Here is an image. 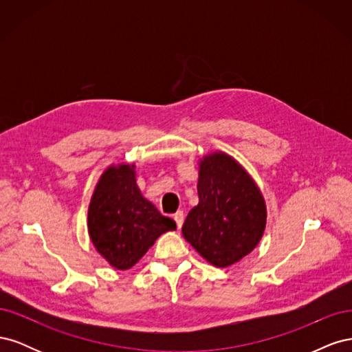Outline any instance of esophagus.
<instances>
[{
    "label": "esophagus",
    "mask_w": 352,
    "mask_h": 352,
    "mask_svg": "<svg viewBox=\"0 0 352 352\" xmlns=\"http://www.w3.org/2000/svg\"><path fill=\"white\" fill-rule=\"evenodd\" d=\"M173 219H175V221H176V226H177V229H180V228L184 226L185 216H184V212H182V211H177L176 214L173 216Z\"/></svg>",
    "instance_id": "obj_1"
}]
</instances>
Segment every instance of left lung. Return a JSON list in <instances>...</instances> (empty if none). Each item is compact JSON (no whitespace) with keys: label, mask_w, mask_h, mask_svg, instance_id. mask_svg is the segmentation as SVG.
<instances>
[{"label":"left lung","mask_w":352,"mask_h":352,"mask_svg":"<svg viewBox=\"0 0 352 352\" xmlns=\"http://www.w3.org/2000/svg\"><path fill=\"white\" fill-rule=\"evenodd\" d=\"M198 206L182 235L214 267L241 261L260 243L267 206L258 185L232 155L212 151L198 160Z\"/></svg>","instance_id":"8db88e82"}]
</instances>
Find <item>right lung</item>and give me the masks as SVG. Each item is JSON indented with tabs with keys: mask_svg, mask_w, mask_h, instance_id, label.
I'll use <instances>...</instances> for the list:
<instances>
[{
	"mask_svg": "<svg viewBox=\"0 0 352 352\" xmlns=\"http://www.w3.org/2000/svg\"><path fill=\"white\" fill-rule=\"evenodd\" d=\"M176 223L160 214L136 184L135 163L110 164L100 176L88 207V233L101 257L117 270L140 261Z\"/></svg>",
	"mask_w": 352,
	"mask_h": 352,
	"instance_id": "1",
	"label": "right lung"
}]
</instances>
